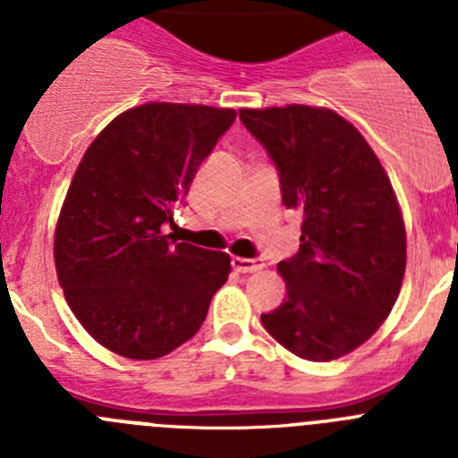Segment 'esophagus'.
Masks as SVG:
<instances>
[{"mask_svg": "<svg viewBox=\"0 0 458 458\" xmlns=\"http://www.w3.org/2000/svg\"><path fill=\"white\" fill-rule=\"evenodd\" d=\"M232 268L236 270V273H257V270L264 268V261H261V259L232 257Z\"/></svg>", "mask_w": 458, "mask_h": 458, "instance_id": "1", "label": "esophagus"}]
</instances>
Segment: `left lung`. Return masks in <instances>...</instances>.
I'll list each match as a JSON object with an SVG mask.
<instances>
[{"instance_id":"left-lung-1","label":"left lung","mask_w":458,"mask_h":458,"mask_svg":"<svg viewBox=\"0 0 458 458\" xmlns=\"http://www.w3.org/2000/svg\"><path fill=\"white\" fill-rule=\"evenodd\" d=\"M238 116L277 167L284 206L302 216L301 250L277 264L286 298L261 323L298 358H342L386 321L406 273V229L390 179L333 109L286 105Z\"/></svg>"}]
</instances>
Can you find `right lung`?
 <instances>
[{"instance_id":"add662e5","label":"right lung","mask_w":458,"mask_h":458,"mask_svg":"<svg viewBox=\"0 0 458 458\" xmlns=\"http://www.w3.org/2000/svg\"><path fill=\"white\" fill-rule=\"evenodd\" d=\"M233 121L229 107L147 103L84 153L56 222L55 266L72 314L105 349L163 358L204 323L232 259L160 229Z\"/></svg>"}]
</instances>
